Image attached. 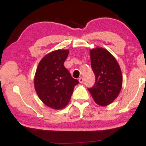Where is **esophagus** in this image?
Here are the masks:
<instances>
[{"mask_svg":"<svg viewBox=\"0 0 146 146\" xmlns=\"http://www.w3.org/2000/svg\"><path fill=\"white\" fill-rule=\"evenodd\" d=\"M79 82H80V83H83L84 82V78H79Z\"/></svg>","mask_w":146,"mask_h":146,"instance_id":"obj_1","label":"esophagus"}]
</instances>
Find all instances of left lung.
I'll return each mask as SVG.
<instances>
[{"label": "left lung", "mask_w": 146, "mask_h": 146, "mask_svg": "<svg viewBox=\"0 0 146 146\" xmlns=\"http://www.w3.org/2000/svg\"><path fill=\"white\" fill-rule=\"evenodd\" d=\"M90 55L95 82L88 90L98 104L105 106L111 104L119 94L122 86L121 69L113 55L104 48L91 49Z\"/></svg>", "instance_id": "8db88e82"}]
</instances>
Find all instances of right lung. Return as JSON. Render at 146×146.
<instances>
[{"instance_id": "obj_1", "label": "right lung", "mask_w": 146, "mask_h": 146, "mask_svg": "<svg viewBox=\"0 0 146 146\" xmlns=\"http://www.w3.org/2000/svg\"><path fill=\"white\" fill-rule=\"evenodd\" d=\"M68 50L60 49L46 55L38 64L34 78L36 91L42 102L59 110L68 104L78 80L64 66Z\"/></svg>"}]
</instances>
